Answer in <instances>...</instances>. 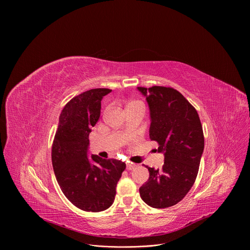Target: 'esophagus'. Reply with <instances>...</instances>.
<instances>
[{
  "label": "esophagus",
  "instance_id": "obj_1",
  "mask_svg": "<svg viewBox=\"0 0 250 250\" xmlns=\"http://www.w3.org/2000/svg\"><path fill=\"white\" fill-rule=\"evenodd\" d=\"M135 167H136V165L133 164V163H126V169H127V170H132V169H134Z\"/></svg>",
  "mask_w": 250,
  "mask_h": 250
}]
</instances>
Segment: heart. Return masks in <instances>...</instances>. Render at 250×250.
Listing matches in <instances>:
<instances>
[{
  "label": "heart",
  "instance_id": "1",
  "mask_svg": "<svg viewBox=\"0 0 250 250\" xmlns=\"http://www.w3.org/2000/svg\"><path fill=\"white\" fill-rule=\"evenodd\" d=\"M140 103H138V102H130L129 104H128V105H127V108L128 106H131V105H135V104H139Z\"/></svg>",
  "mask_w": 250,
  "mask_h": 250
}]
</instances>
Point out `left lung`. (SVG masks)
Listing matches in <instances>:
<instances>
[{
    "mask_svg": "<svg viewBox=\"0 0 250 250\" xmlns=\"http://www.w3.org/2000/svg\"><path fill=\"white\" fill-rule=\"evenodd\" d=\"M150 110L149 137L164 153L162 169L146 166L148 181L139 188L141 199L155 208L179 203L194 185L205 139L199 115L188 100L171 87H137Z\"/></svg>",
    "mask_w": 250,
    "mask_h": 250,
    "instance_id": "1",
    "label": "left lung"
}]
</instances>
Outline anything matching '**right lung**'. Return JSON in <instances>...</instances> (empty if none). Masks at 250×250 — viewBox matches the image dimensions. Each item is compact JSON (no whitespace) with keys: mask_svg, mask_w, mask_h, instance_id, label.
Here are the masks:
<instances>
[{"mask_svg":"<svg viewBox=\"0 0 250 250\" xmlns=\"http://www.w3.org/2000/svg\"><path fill=\"white\" fill-rule=\"evenodd\" d=\"M112 90L91 89L63 108L51 149L56 180L65 197L85 211L109 208L115 200L116 187L125 169L117 159L88 157L89 133L100 118L101 101Z\"/></svg>","mask_w":250,"mask_h":250,"instance_id":"right-lung-1","label":"right lung"}]
</instances>
